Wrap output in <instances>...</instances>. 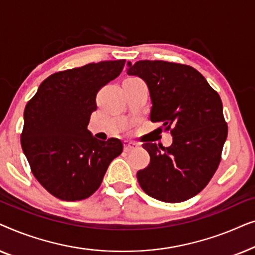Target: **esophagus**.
Masks as SVG:
<instances>
[{"label": "esophagus", "instance_id": "obj_1", "mask_svg": "<svg viewBox=\"0 0 255 255\" xmlns=\"http://www.w3.org/2000/svg\"><path fill=\"white\" fill-rule=\"evenodd\" d=\"M137 147V144H134V142H131V141H124V151L125 152H130L132 149H134Z\"/></svg>", "mask_w": 255, "mask_h": 255}]
</instances>
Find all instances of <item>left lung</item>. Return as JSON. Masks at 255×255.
Listing matches in <instances>:
<instances>
[{"mask_svg": "<svg viewBox=\"0 0 255 255\" xmlns=\"http://www.w3.org/2000/svg\"><path fill=\"white\" fill-rule=\"evenodd\" d=\"M128 75L142 79L151 97V121L170 130L173 142L142 145L151 156L137 173L148 196L179 203L197 195L214 176L228 137L222 100L200 72L167 61L128 62Z\"/></svg>", "mask_w": 255, "mask_h": 255, "instance_id": "obj_1", "label": "left lung"}]
</instances>
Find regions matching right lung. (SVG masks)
Wrapping results in <instances>:
<instances>
[{
	"label": "right lung",
	"mask_w": 255,
	"mask_h": 255,
	"mask_svg": "<svg viewBox=\"0 0 255 255\" xmlns=\"http://www.w3.org/2000/svg\"><path fill=\"white\" fill-rule=\"evenodd\" d=\"M124 65L125 60L101 61L54 73L26 104L23 152L38 182L62 201H81L95 193L110 162L123 151L120 139L101 141L87 127L97 108V92Z\"/></svg>",
	"instance_id": "right-lung-1"
}]
</instances>
